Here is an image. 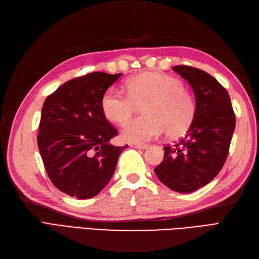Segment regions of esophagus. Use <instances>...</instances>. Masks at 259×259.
<instances>
[{"instance_id":"1","label":"esophagus","mask_w":259,"mask_h":259,"mask_svg":"<svg viewBox=\"0 0 259 259\" xmlns=\"http://www.w3.org/2000/svg\"><path fill=\"white\" fill-rule=\"evenodd\" d=\"M130 147L137 148V149H147L148 148L147 145H142V144H130Z\"/></svg>"}]
</instances>
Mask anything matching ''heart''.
<instances>
[{"label": "heart", "mask_w": 259, "mask_h": 259, "mask_svg": "<svg viewBox=\"0 0 259 259\" xmlns=\"http://www.w3.org/2000/svg\"><path fill=\"white\" fill-rule=\"evenodd\" d=\"M126 96L109 89L101 98V110L109 121L122 124L141 106L144 115L128 121L121 129L126 142L141 144L157 138L164 131L178 137L188 129L195 117V102L180 80L168 74L147 72L125 81Z\"/></svg>", "instance_id": "heart-1"}]
</instances>
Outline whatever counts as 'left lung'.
<instances>
[{"mask_svg":"<svg viewBox=\"0 0 259 259\" xmlns=\"http://www.w3.org/2000/svg\"><path fill=\"white\" fill-rule=\"evenodd\" d=\"M172 70L194 91L195 117L183 138L164 147L163 160L155 172L168 188L187 194L206 186L221 171L236 121L228 92L213 76L187 65Z\"/></svg>","mask_w":259,"mask_h":259,"instance_id":"left-lung-1","label":"left lung"}]
</instances>
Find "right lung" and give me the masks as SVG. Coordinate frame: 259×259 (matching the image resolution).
Here are the masks:
<instances>
[{
    "mask_svg": "<svg viewBox=\"0 0 259 259\" xmlns=\"http://www.w3.org/2000/svg\"><path fill=\"white\" fill-rule=\"evenodd\" d=\"M122 73L92 72L65 82L42 107L37 146L52 184L79 199L98 195L111 179L120 153L118 131L101 110L103 93Z\"/></svg>",
    "mask_w": 259,
    "mask_h": 259,
    "instance_id": "1",
    "label": "right lung"
}]
</instances>
